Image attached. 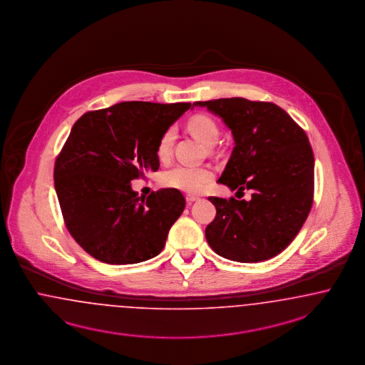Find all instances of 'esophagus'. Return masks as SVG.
<instances>
[{
    "instance_id": "obj_1",
    "label": "esophagus",
    "mask_w": 365,
    "mask_h": 365,
    "mask_svg": "<svg viewBox=\"0 0 365 365\" xmlns=\"http://www.w3.org/2000/svg\"><path fill=\"white\" fill-rule=\"evenodd\" d=\"M197 200H200L197 195H187V197H186V201H187L189 204L194 202V201H197Z\"/></svg>"
}]
</instances>
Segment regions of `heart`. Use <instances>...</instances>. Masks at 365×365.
Returning <instances> with one entry per match:
<instances>
[{
  "label": "heart",
  "mask_w": 365,
  "mask_h": 365,
  "mask_svg": "<svg viewBox=\"0 0 365 365\" xmlns=\"http://www.w3.org/2000/svg\"><path fill=\"white\" fill-rule=\"evenodd\" d=\"M189 130L202 144L213 146L219 140V128L213 119L205 115H195L189 120ZM175 140V130L173 128L163 133L156 148V155L160 160H165L171 156L173 145ZM213 178V173L207 167H192V165H176L165 171L161 176V183L171 189L182 190L187 192H197L209 183Z\"/></svg>",
  "instance_id": "heart-1"
}]
</instances>
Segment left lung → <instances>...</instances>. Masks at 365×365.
Here are the masks:
<instances>
[{
	"mask_svg": "<svg viewBox=\"0 0 365 365\" xmlns=\"http://www.w3.org/2000/svg\"><path fill=\"white\" fill-rule=\"evenodd\" d=\"M222 119L234 135L219 183L251 190V200L209 197L216 217L205 236L227 259L255 263L279 254L302 230L314 198V153L304 130L274 103L243 98L192 103Z\"/></svg>",
	"mask_w": 365,
	"mask_h": 365,
	"instance_id": "left-lung-1",
	"label": "left lung"
}]
</instances>
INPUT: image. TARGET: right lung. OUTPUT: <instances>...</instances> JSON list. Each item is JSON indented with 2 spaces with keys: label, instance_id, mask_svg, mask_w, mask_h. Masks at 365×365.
<instances>
[{
  "label": "right lung",
  "instance_id": "obj_1",
  "mask_svg": "<svg viewBox=\"0 0 365 365\" xmlns=\"http://www.w3.org/2000/svg\"><path fill=\"white\" fill-rule=\"evenodd\" d=\"M191 103L123 102L89 111L72 128L54 165L66 228L95 259L144 262L159 255L186 200L176 189L138 197L131 180L159 170L163 133Z\"/></svg>",
  "mask_w": 365,
  "mask_h": 365
}]
</instances>
